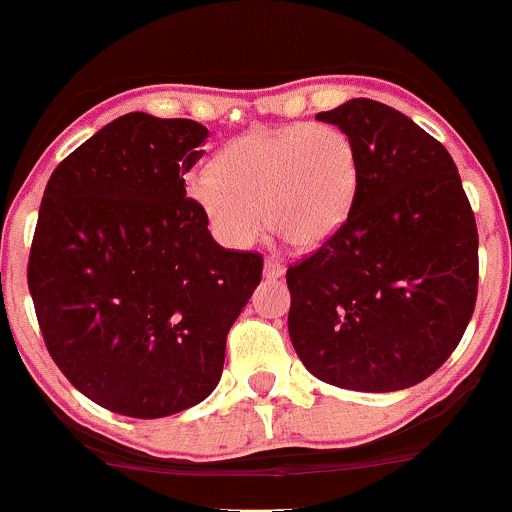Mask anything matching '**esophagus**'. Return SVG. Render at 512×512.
I'll return each instance as SVG.
<instances>
[{"mask_svg":"<svg viewBox=\"0 0 512 512\" xmlns=\"http://www.w3.org/2000/svg\"><path fill=\"white\" fill-rule=\"evenodd\" d=\"M262 275H265L267 280H277V277L285 275V267H282L277 260H265V267H262Z\"/></svg>","mask_w":512,"mask_h":512,"instance_id":"34e87169","label":"esophagus"}]
</instances>
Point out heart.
Instances as JSON below:
<instances>
[{
    "mask_svg": "<svg viewBox=\"0 0 512 512\" xmlns=\"http://www.w3.org/2000/svg\"><path fill=\"white\" fill-rule=\"evenodd\" d=\"M357 182L355 145L340 127L295 122L235 137L185 192L222 245L250 247L270 225L287 245L315 250L350 217Z\"/></svg>",
    "mask_w": 512,
    "mask_h": 512,
    "instance_id": "heart-1",
    "label": "heart"
}]
</instances>
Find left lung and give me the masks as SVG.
<instances>
[{
	"mask_svg": "<svg viewBox=\"0 0 512 512\" xmlns=\"http://www.w3.org/2000/svg\"><path fill=\"white\" fill-rule=\"evenodd\" d=\"M317 119L350 137L360 182L337 235L287 270L292 347L337 388H413L453 355L478 297V227L458 167L375 99Z\"/></svg>",
	"mask_w": 512,
	"mask_h": 512,
	"instance_id": "8db88e82",
	"label": "left lung"
}]
</instances>
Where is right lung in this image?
<instances>
[{
    "label": "right lung",
    "mask_w": 512,
    "mask_h": 512,
    "mask_svg": "<svg viewBox=\"0 0 512 512\" xmlns=\"http://www.w3.org/2000/svg\"><path fill=\"white\" fill-rule=\"evenodd\" d=\"M210 132L130 112L104 124L44 190L27 282L69 382L127 418H167L217 388L257 252L212 240L185 192Z\"/></svg>",
    "instance_id": "obj_1"
}]
</instances>
